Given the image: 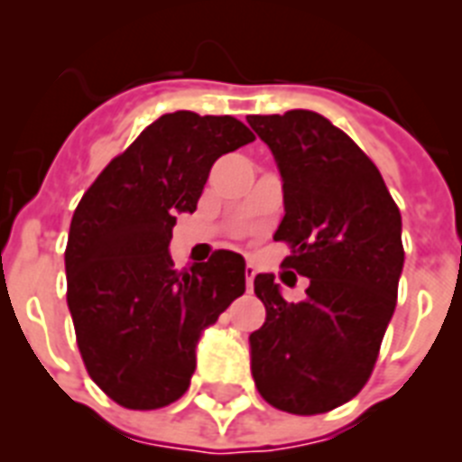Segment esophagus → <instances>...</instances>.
Here are the masks:
<instances>
[{
    "label": "esophagus",
    "instance_id": "obj_1",
    "mask_svg": "<svg viewBox=\"0 0 462 462\" xmlns=\"http://www.w3.org/2000/svg\"><path fill=\"white\" fill-rule=\"evenodd\" d=\"M254 275H257V266L254 263H247L245 266V280H247V290H252V285H254Z\"/></svg>",
    "mask_w": 462,
    "mask_h": 462
}]
</instances>
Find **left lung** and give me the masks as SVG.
Segmentation results:
<instances>
[{
  "instance_id": "8db88e82",
  "label": "left lung",
  "mask_w": 462,
  "mask_h": 462,
  "mask_svg": "<svg viewBox=\"0 0 462 462\" xmlns=\"http://www.w3.org/2000/svg\"><path fill=\"white\" fill-rule=\"evenodd\" d=\"M282 177V266L310 280L287 303L273 273L254 278L266 322L250 334L252 376L271 407L313 416L353 400L372 376L404 266L402 217L376 165L309 109L247 116ZM285 275V273H282Z\"/></svg>"
}]
</instances>
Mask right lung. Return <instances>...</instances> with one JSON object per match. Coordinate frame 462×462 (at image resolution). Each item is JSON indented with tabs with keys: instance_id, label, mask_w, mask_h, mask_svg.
I'll use <instances>...</instances> for the list:
<instances>
[{
	"instance_id": "obj_1",
	"label": "right lung",
	"mask_w": 462,
	"mask_h": 462,
	"mask_svg": "<svg viewBox=\"0 0 462 462\" xmlns=\"http://www.w3.org/2000/svg\"><path fill=\"white\" fill-rule=\"evenodd\" d=\"M254 140L234 116L172 112L142 130L79 200L65 250L67 306L90 378L125 409L187 393L205 327L245 291V259L217 250L177 273L171 245L219 156Z\"/></svg>"
}]
</instances>
